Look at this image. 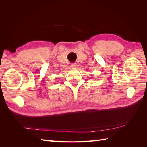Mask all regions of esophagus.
<instances>
[{
	"label": "esophagus",
	"instance_id": "1",
	"mask_svg": "<svg viewBox=\"0 0 147 147\" xmlns=\"http://www.w3.org/2000/svg\"><path fill=\"white\" fill-rule=\"evenodd\" d=\"M76 66H77V64L76 63H72V64H70V67H71L75 68V67H76Z\"/></svg>",
	"mask_w": 147,
	"mask_h": 147
}]
</instances>
